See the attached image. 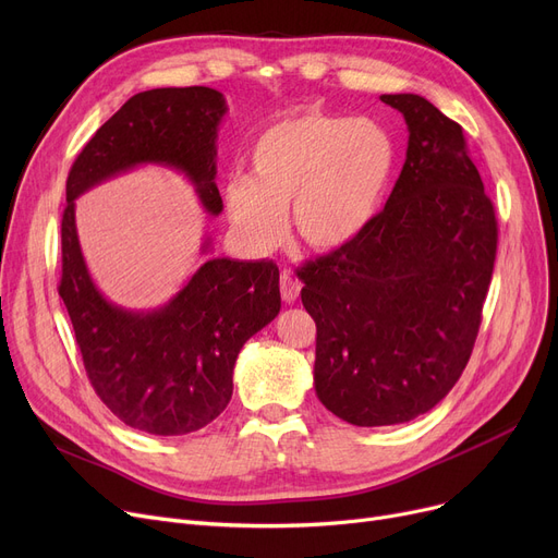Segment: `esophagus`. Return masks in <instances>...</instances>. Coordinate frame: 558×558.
I'll return each mask as SVG.
<instances>
[{
    "label": "esophagus",
    "instance_id": "obj_1",
    "mask_svg": "<svg viewBox=\"0 0 558 558\" xmlns=\"http://www.w3.org/2000/svg\"><path fill=\"white\" fill-rule=\"evenodd\" d=\"M299 291H301L299 278H294L289 271H282L280 274V296H282V301L294 303L299 299Z\"/></svg>",
    "mask_w": 558,
    "mask_h": 558
}]
</instances>
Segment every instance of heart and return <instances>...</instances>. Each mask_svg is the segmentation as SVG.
Listing matches in <instances>:
<instances>
[{
	"label": "heart",
	"instance_id": "b5f03b06",
	"mask_svg": "<svg viewBox=\"0 0 558 558\" xmlns=\"http://www.w3.org/2000/svg\"><path fill=\"white\" fill-rule=\"evenodd\" d=\"M251 175H232L223 203L240 242L271 253L287 238L291 205L301 240L316 251L355 242L393 181L398 146L373 120L305 108L284 114L248 146Z\"/></svg>",
	"mask_w": 558,
	"mask_h": 558
}]
</instances>
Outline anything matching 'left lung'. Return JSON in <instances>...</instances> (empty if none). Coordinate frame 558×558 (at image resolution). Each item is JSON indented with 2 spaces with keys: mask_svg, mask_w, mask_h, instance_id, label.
I'll return each instance as SVG.
<instances>
[{
  "mask_svg": "<svg viewBox=\"0 0 558 558\" xmlns=\"http://www.w3.org/2000/svg\"><path fill=\"white\" fill-rule=\"evenodd\" d=\"M402 171L371 226L299 274L316 324L314 389L341 421L383 427L441 402L471 360L497 251L493 203L457 122L421 95Z\"/></svg>",
  "mask_w": 558,
  "mask_h": 558,
  "instance_id": "1",
  "label": "left lung"
}]
</instances>
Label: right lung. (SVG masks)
Returning a JSON list of instances; mask_svg holds the SVG:
<instances>
[{"label": "right lung", "mask_w": 558, "mask_h": 558, "mask_svg": "<svg viewBox=\"0 0 558 558\" xmlns=\"http://www.w3.org/2000/svg\"><path fill=\"white\" fill-rule=\"evenodd\" d=\"M226 110L223 95L203 85L137 93L83 146L68 175L58 294L97 396L146 434H190L223 412L242 345L280 312V274L271 259L213 257L165 305L120 307L85 267L76 198L135 167L160 165L185 173L205 213L217 217V133ZM201 248H210V238Z\"/></svg>", "instance_id": "1"}]
</instances>
